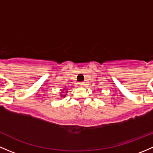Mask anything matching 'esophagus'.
I'll use <instances>...</instances> for the list:
<instances>
[{
	"label": "esophagus",
	"mask_w": 153,
	"mask_h": 153,
	"mask_svg": "<svg viewBox=\"0 0 153 153\" xmlns=\"http://www.w3.org/2000/svg\"><path fill=\"white\" fill-rule=\"evenodd\" d=\"M78 84V86H84V85H85L84 82H79Z\"/></svg>",
	"instance_id": "obj_1"
}]
</instances>
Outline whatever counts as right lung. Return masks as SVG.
<instances>
[{
	"instance_id": "add662e5",
	"label": "right lung",
	"mask_w": 153,
	"mask_h": 153,
	"mask_svg": "<svg viewBox=\"0 0 153 153\" xmlns=\"http://www.w3.org/2000/svg\"><path fill=\"white\" fill-rule=\"evenodd\" d=\"M63 96H64H64H65V95H63Z\"/></svg>"
}]
</instances>
